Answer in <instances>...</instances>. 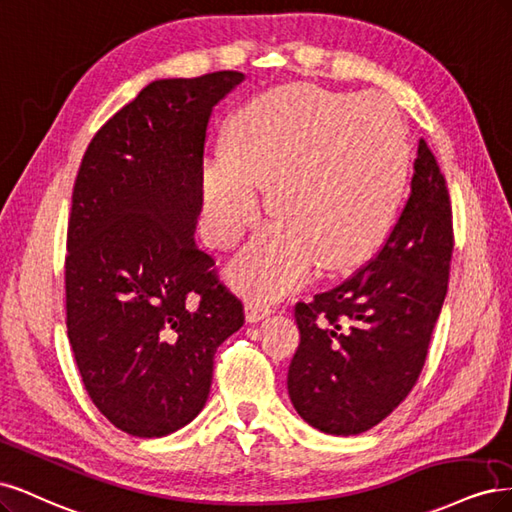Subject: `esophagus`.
Segmentation results:
<instances>
[{
    "mask_svg": "<svg viewBox=\"0 0 512 512\" xmlns=\"http://www.w3.org/2000/svg\"><path fill=\"white\" fill-rule=\"evenodd\" d=\"M244 315H246V321H249V323H259L261 319H266L268 315H272V306L268 302L251 300L244 308Z\"/></svg>",
    "mask_w": 512,
    "mask_h": 512,
    "instance_id": "esophagus-1",
    "label": "esophagus"
}]
</instances>
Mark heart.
<instances>
[{
	"instance_id": "obj_1",
	"label": "heart",
	"mask_w": 512,
	"mask_h": 512,
	"mask_svg": "<svg viewBox=\"0 0 512 512\" xmlns=\"http://www.w3.org/2000/svg\"><path fill=\"white\" fill-rule=\"evenodd\" d=\"M408 172L406 127L385 97L293 85L244 108L227 131V155L202 163V234L232 246L259 217L257 189L268 187L276 221L227 276L244 293L272 298L308 280L315 259L346 270L381 249Z\"/></svg>"
}]
</instances>
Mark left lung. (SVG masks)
I'll use <instances>...</instances> for the list:
<instances>
[{
  "mask_svg": "<svg viewBox=\"0 0 512 512\" xmlns=\"http://www.w3.org/2000/svg\"><path fill=\"white\" fill-rule=\"evenodd\" d=\"M451 253L447 183L421 138L410 197L381 253L336 289L295 306L300 346L287 389L308 425L353 436L398 408L423 370Z\"/></svg>",
  "mask_w": 512,
  "mask_h": 512,
  "instance_id": "left-lung-1",
  "label": "left lung"
}]
</instances>
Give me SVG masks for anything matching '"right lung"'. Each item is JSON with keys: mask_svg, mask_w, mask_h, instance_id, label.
Segmentation results:
<instances>
[{"mask_svg": "<svg viewBox=\"0 0 512 512\" xmlns=\"http://www.w3.org/2000/svg\"><path fill=\"white\" fill-rule=\"evenodd\" d=\"M240 72L159 78L95 134L72 193L68 338L93 404L119 430L168 436L204 408L214 353L244 310L197 249L212 108Z\"/></svg>", "mask_w": 512, "mask_h": 512, "instance_id": "right-lung-1", "label": "right lung"}]
</instances>
